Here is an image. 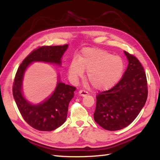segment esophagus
Masks as SVG:
<instances>
[{
  "label": "esophagus",
  "instance_id": "34e87169",
  "mask_svg": "<svg viewBox=\"0 0 160 160\" xmlns=\"http://www.w3.org/2000/svg\"><path fill=\"white\" fill-rule=\"evenodd\" d=\"M78 94H79V96H82V97H84L88 95V92H87V91H82V90H80L79 92H78Z\"/></svg>",
  "mask_w": 160,
  "mask_h": 160
}]
</instances>
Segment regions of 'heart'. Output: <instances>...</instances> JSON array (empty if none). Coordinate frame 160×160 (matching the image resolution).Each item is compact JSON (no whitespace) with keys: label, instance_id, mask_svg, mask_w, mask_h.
<instances>
[{"label":"heart","instance_id":"1","mask_svg":"<svg viewBox=\"0 0 160 160\" xmlns=\"http://www.w3.org/2000/svg\"><path fill=\"white\" fill-rule=\"evenodd\" d=\"M124 61L120 57L98 48L82 50L78 58H73L67 68L70 82L76 84L87 71V78L95 89L107 90L114 87L122 76Z\"/></svg>","mask_w":160,"mask_h":160}]
</instances>
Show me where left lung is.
I'll return each instance as SVG.
<instances>
[{"mask_svg":"<svg viewBox=\"0 0 160 160\" xmlns=\"http://www.w3.org/2000/svg\"><path fill=\"white\" fill-rule=\"evenodd\" d=\"M128 67L122 79L108 91L96 97L94 120L108 131H118L132 123L147 99V80L140 61L124 52Z\"/></svg>","mask_w":160,"mask_h":160,"instance_id":"8db88e82","label":"left lung"}]
</instances>
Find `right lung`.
<instances>
[{
    "label": "right lung",
    "mask_w": 160,
    "mask_h": 160,
    "mask_svg": "<svg viewBox=\"0 0 160 160\" xmlns=\"http://www.w3.org/2000/svg\"><path fill=\"white\" fill-rule=\"evenodd\" d=\"M67 48L68 45L40 47L22 61L16 72L13 85V98L24 120L38 131H53L64 123L69 104L76 88L61 82L58 75L56 87L51 96L40 103L33 104L27 100L23 94L24 76L28 68L35 62L55 64L60 67Z\"/></svg>",
    "instance_id": "add662e5"
}]
</instances>
